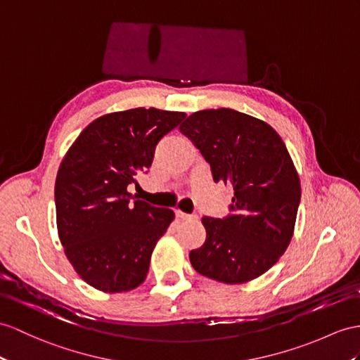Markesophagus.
Returning <instances> with one entry per match:
<instances>
[{
	"mask_svg": "<svg viewBox=\"0 0 360 360\" xmlns=\"http://www.w3.org/2000/svg\"><path fill=\"white\" fill-rule=\"evenodd\" d=\"M175 215H177L180 220H195V215H189V214H185L181 212V210H175Z\"/></svg>",
	"mask_w": 360,
	"mask_h": 360,
	"instance_id": "esophagus-1",
	"label": "esophagus"
}]
</instances>
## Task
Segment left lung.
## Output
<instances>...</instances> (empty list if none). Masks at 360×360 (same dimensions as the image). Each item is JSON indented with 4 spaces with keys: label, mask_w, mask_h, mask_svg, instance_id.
Returning a JSON list of instances; mask_svg holds the SVG:
<instances>
[{
    "label": "left lung",
    "mask_w": 360,
    "mask_h": 360,
    "mask_svg": "<svg viewBox=\"0 0 360 360\" xmlns=\"http://www.w3.org/2000/svg\"><path fill=\"white\" fill-rule=\"evenodd\" d=\"M180 131L210 165L214 181L233 186L232 214L203 217L206 240L191 250L200 275L224 284L252 281L281 258L292 241L301 183L276 131L231 108L197 111Z\"/></svg>",
    "instance_id": "1"
}]
</instances>
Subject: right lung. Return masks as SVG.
Wrapping results in <instances>:
<instances>
[{"label": "right lung", "mask_w": 360, "mask_h": 360, "mask_svg": "<svg viewBox=\"0 0 360 360\" xmlns=\"http://www.w3.org/2000/svg\"><path fill=\"white\" fill-rule=\"evenodd\" d=\"M185 117L157 108L105 114L79 134L60 162L55 183L59 240L76 274L101 292H129L145 281L174 212L131 201L128 186L137 185L157 143Z\"/></svg>", "instance_id": "obj_1"}]
</instances>
